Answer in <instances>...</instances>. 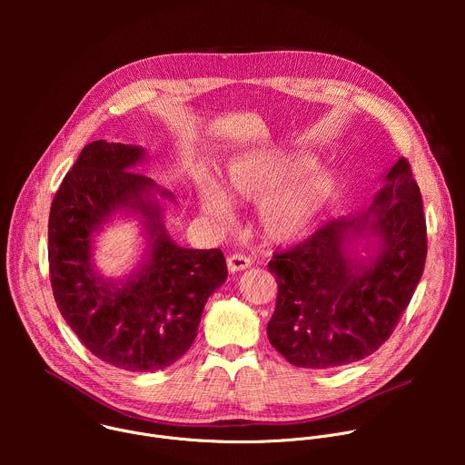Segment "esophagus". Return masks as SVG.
Returning a JSON list of instances; mask_svg holds the SVG:
<instances>
[{"label": "esophagus", "mask_w": 465, "mask_h": 465, "mask_svg": "<svg viewBox=\"0 0 465 465\" xmlns=\"http://www.w3.org/2000/svg\"><path fill=\"white\" fill-rule=\"evenodd\" d=\"M250 264H252L250 257H246V255H242V253H233V255L228 257V271H230V272L246 271V269H250Z\"/></svg>", "instance_id": "esophagus-1"}]
</instances>
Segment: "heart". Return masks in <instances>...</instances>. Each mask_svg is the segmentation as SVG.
<instances>
[{
	"label": "heart",
	"instance_id": "1",
	"mask_svg": "<svg viewBox=\"0 0 465 465\" xmlns=\"http://www.w3.org/2000/svg\"><path fill=\"white\" fill-rule=\"evenodd\" d=\"M311 154L269 151L237 156L228 163L224 194L206 174L196 176L198 203L217 224L230 226V203L259 206V226L272 242L305 237L337 201L341 182L327 167H314Z\"/></svg>",
	"mask_w": 465,
	"mask_h": 465
}]
</instances>
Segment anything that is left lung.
<instances>
[{"mask_svg":"<svg viewBox=\"0 0 465 465\" xmlns=\"http://www.w3.org/2000/svg\"><path fill=\"white\" fill-rule=\"evenodd\" d=\"M425 257L421 193L400 158L371 204L329 221L269 262L278 282L271 344L291 364L312 370L371 355L411 303Z\"/></svg>","mask_w":465,"mask_h":465,"instance_id":"1","label":"left lung"}]
</instances>
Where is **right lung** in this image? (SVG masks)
Returning <instances> with one entry per match:
<instances>
[{
    "mask_svg": "<svg viewBox=\"0 0 465 465\" xmlns=\"http://www.w3.org/2000/svg\"><path fill=\"white\" fill-rule=\"evenodd\" d=\"M138 145H86L58 187L49 213V276L62 318L101 361L156 371L193 344L208 298L226 282L224 253L178 246L160 198L174 194L138 171ZM115 213L138 214L148 237L139 269L123 281L94 271L93 237Z\"/></svg>",
    "mask_w": 465,
    "mask_h": 465,
    "instance_id": "obj_1",
    "label": "right lung"
}]
</instances>
